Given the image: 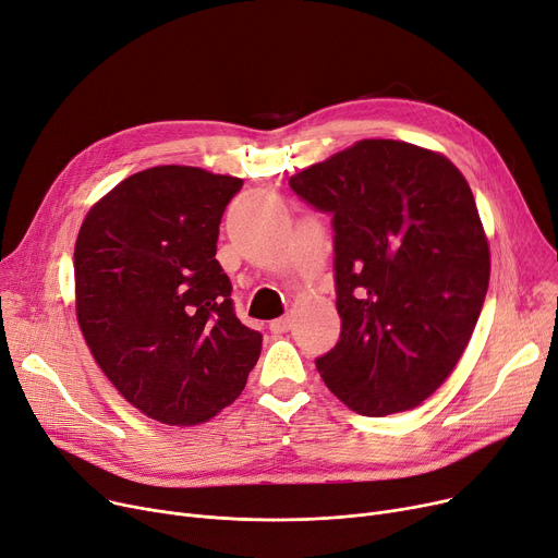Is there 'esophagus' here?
Here are the masks:
<instances>
[{
	"label": "esophagus",
	"mask_w": 558,
	"mask_h": 558,
	"mask_svg": "<svg viewBox=\"0 0 558 558\" xmlns=\"http://www.w3.org/2000/svg\"><path fill=\"white\" fill-rule=\"evenodd\" d=\"M269 328H271V332H276V335L287 332V330H289V319H287V317H278V319H274V322L269 324Z\"/></svg>",
	"instance_id": "esophagus-1"
}]
</instances>
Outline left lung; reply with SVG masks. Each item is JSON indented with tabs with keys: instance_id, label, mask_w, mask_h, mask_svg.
Instances as JSON below:
<instances>
[{
	"instance_id": "left-lung-1",
	"label": "left lung",
	"mask_w": 558,
	"mask_h": 558,
	"mask_svg": "<svg viewBox=\"0 0 558 558\" xmlns=\"http://www.w3.org/2000/svg\"><path fill=\"white\" fill-rule=\"evenodd\" d=\"M289 186L332 216L342 332L317 357L328 390L367 417L420 405L453 372L488 292L468 180L438 153L367 138Z\"/></svg>"
}]
</instances>
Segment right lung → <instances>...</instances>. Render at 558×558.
I'll return each instance as SVG.
<instances>
[{
	"mask_svg": "<svg viewBox=\"0 0 558 558\" xmlns=\"http://www.w3.org/2000/svg\"><path fill=\"white\" fill-rule=\"evenodd\" d=\"M244 180L193 166L130 175L93 205L75 244L77 319L100 369L143 415L191 426L230 405L262 351L216 259Z\"/></svg>",
	"mask_w": 558,
	"mask_h": 558,
	"instance_id": "right-lung-1",
	"label": "right lung"
}]
</instances>
